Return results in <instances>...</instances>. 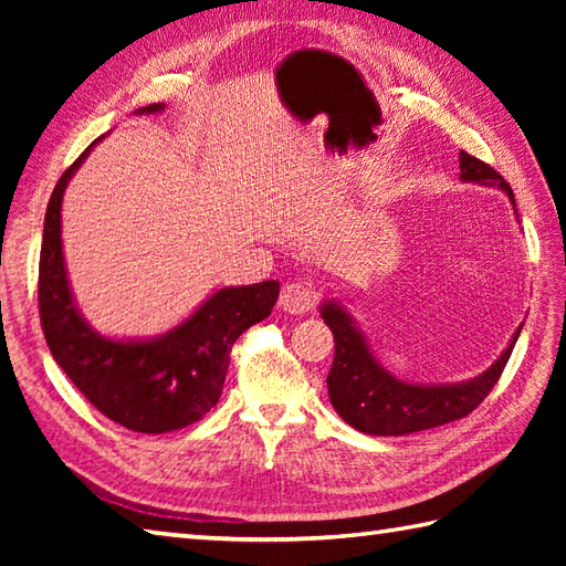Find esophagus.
<instances>
[{"label": "esophagus", "mask_w": 566, "mask_h": 566, "mask_svg": "<svg viewBox=\"0 0 566 566\" xmlns=\"http://www.w3.org/2000/svg\"><path fill=\"white\" fill-rule=\"evenodd\" d=\"M316 302L318 294L306 280H290L282 286L280 304L284 311H290V314H308V311L316 306Z\"/></svg>", "instance_id": "esophagus-1"}]
</instances>
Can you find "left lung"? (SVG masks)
Returning a JSON list of instances; mask_svg holds the SVG:
<instances>
[{
	"label": "left lung",
	"mask_w": 566,
	"mask_h": 566,
	"mask_svg": "<svg viewBox=\"0 0 566 566\" xmlns=\"http://www.w3.org/2000/svg\"><path fill=\"white\" fill-rule=\"evenodd\" d=\"M460 170L464 182L501 187L515 207L513 189L484 160L462 150ZM321 316L328 323L335 340L333 367L326 379L331 403L345 423L369 432V436H408V432L438 428L472 413L494 389L523 328L515 331L511 345L484 375L462 384L420 387V384L396 379L371 357L363 333L355 328L353 318L345 314L343 306L326 302L321 306Z\"/></svg>",
	"instance_id": "1"
}]
</instances>
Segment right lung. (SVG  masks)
I'll return each mask as SVG.
<instances>
[{
  "label": "right lung",
  "instance_id": "1",
  "mask_svg": "<svg viewBox=\"0 0 566 566\" xmlns=\"http://www.w3.org/2000/svg\"><path fill=\"white\" fill-rule=\"evenodd\" d=\"M163 109L165 104H148L138 114ZM94 146L97 140L57 179L45 209L39 262L43 335L60 369L99 413L136 432H170L219 403L231 347L240 333L270 316L280 282L226 286L153 340H109L92 331L70 294L60 207L70 177Z\"/></svg>",
  "mask_w": 566,
  "mask_h": 566
}]
</instances>
